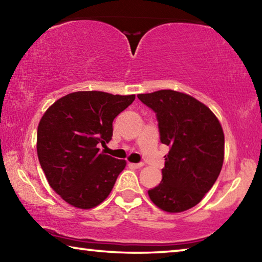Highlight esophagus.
Here are the masks:
<instances>
[{
	"instance_id": "esophagus-1",
	"label": "esophagus",
	"mask_w": 262,
	"mask_h": 262,
	"mask_svg": "<svg viewBox=\"0 0 262 262\" xmlns=\"http://www.w3.org/2000/svg\"><path fill=\"white\" fill-rule=\"evenodd\" d=\"M129 166L134 167V168H141L142 166H143V164L142 163H129Z\"/></svg>"
}]
</instances>
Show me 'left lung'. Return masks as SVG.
I'll return each instance as SVG.
<instances>
[{
	"mask_svg": "<svg viewBox=\"0 0 262 262\" xmlns=\"http://www.w3.org/2000/svg\"><path fill=\"white\" fill-rule=\"evenodd\" d=\"M157 115L161 142L170 147L163 179L148 190L166 212L188 210L209 192L224 161V133L211 110L184 92L158 90L137 95Z\"/></svg>",
	"mask_w": 262,
	"mask_h": 262,
	"instance_id": "1",
	"label": "left lung"
}]
</instances>
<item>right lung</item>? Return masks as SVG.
Wrapping results in <instances>:
<instances>
[{"instance_id": "add662e5", "label": "right lung", "mask_w": 262, "mask_h": 262, "mask_svg": "<svg viewBox=\"0 0 262 262\" xmlns=\"http://www.w3.org/2000/svg\"><path fill=\"white\" fill-rule=\"evenodd\" d=\"M135 99L103 91H77L57 99L40 119L39 163L48 184L70 206L91 209L108 196L126 166L99 151L108 143L113 120Z\"/></svg>"}]
</instances>
